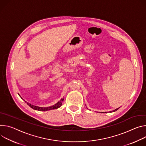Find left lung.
<instances>
[{"label": "left lung", "mask_w": 146, "mask_h": 146, "mask_svg": "<svg viewBox=\"0 0 146 146\" xmlns=\"http://www.w3.org/2000/svg\"><path fill=\"white\" fill-rule=\"evenodd\" d=\"M119 108H119H117V109H115V110H113V111H110V112H115V111H117V110H118V109Z\"/></svg>", "instance_id": "8db88e82"}]
</instances>
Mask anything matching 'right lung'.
Returning a JSON list of instances; mask_svg holds the SVG:
<instances>
[{
	"mask_svg": "<svg viewBox=\"0 0 146 146\" xmlns=\"http://www.w3.org/2000/svg\"><path fill=\"white\" fill-rule=\"evenodd\" d=\"M20 96V95H19ZM21 97V96H20ZM22 99V98H21ZM64 101V99H61L59 102H58L56 104H55L54 105L52 106H50V107H38V106H34L32 105L29 103H27L26 101L25 103H27V104L32 108H33L34 110H38V111H48V110H54V109H57L60 108L62 104V102Z\"/></svg>",
	"mask_w": 146,
	"mask_h": 146,
	"instance_id": "1",
	"label": "right lung"
}]
</instances>
